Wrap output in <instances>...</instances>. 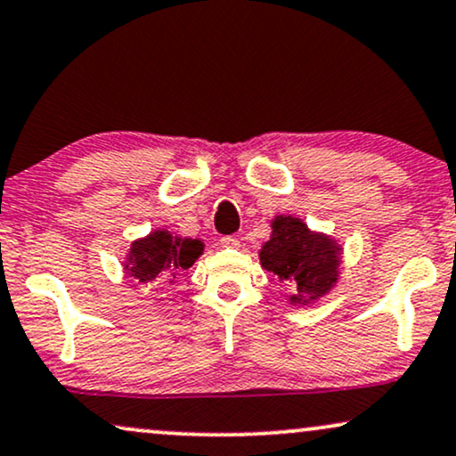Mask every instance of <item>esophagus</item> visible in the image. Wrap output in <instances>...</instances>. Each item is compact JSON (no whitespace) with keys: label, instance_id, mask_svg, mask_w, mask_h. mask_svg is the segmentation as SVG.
<instances>
[{"label":"esophagus","instance_id":"obj_1","mask_svg":"<svg viewBox=\"0 0 456 456\" xmlns=\"http://www.w3.org/2000/svg\"><path fill=\"white\" fill-rule=\"evenodd\" d=\"M221 246L223 248H240V240L233 238V235H224V238H221Z\"/></svg>","mask_w":456,"mask_h":456}]
</instances>
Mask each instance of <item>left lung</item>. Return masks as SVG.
<instances>
[{
	"label": "left lung",
	"instance_id": "obj_1",
	"mask_svg": "<svg viewBox=\"0 0 456 456\" xmlns=\"http://www.w3.org/2000/svg\"><path fill=\"white\" fill-rule=\"evenodd\" d=\"M260 250V265L294 289L289 302L308 305L330 294L339 277V248L330 235L314 233L300 218L277 216Z\"/></svg>",
	"mask_w": 456,
	"mask_h": 456
}]
</instances>
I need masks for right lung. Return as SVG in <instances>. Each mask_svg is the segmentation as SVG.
<instances>
[{
	"instance_id": "right-lung-1",
	"label": "right lung",
	"mask_w": 456,
	"mask_h": 456,
	"mask_svg": "<svg viewBox=\"0 0 456 456\" xmlns=\"http://www.w3.org/2000/svg\"><path fill=\"white\" fill-rule=\"evenodd\" d=\"M204 250L200 240L175 238L168 232H151L148 238L133 241L125 269L142 285L175 283Z\"/></svg>"
}]
</instances>
